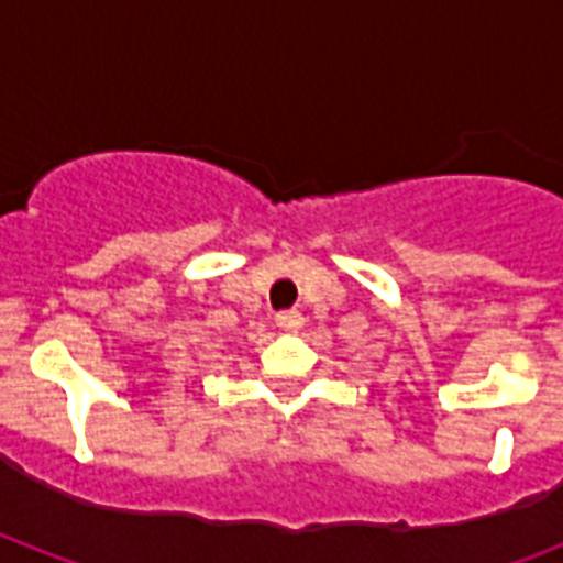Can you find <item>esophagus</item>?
<instances>
[{
  "mask_svg": "<svg viewBox=\"0 0 563 563\" xmlns=\"http://www.w3.org/2000/svg\"><path fill=\"white\" fill-rule=\"evenodd\" d=\"M277 327L280 330H286V333H298L300 327H303V316H300L298 309H283V312H277Z\"/></svg>",
  "mask_w": 563,
  "mask_h": 563,
  "instance_id": "1",
  "label": "esophagus"
}]
</instances>
